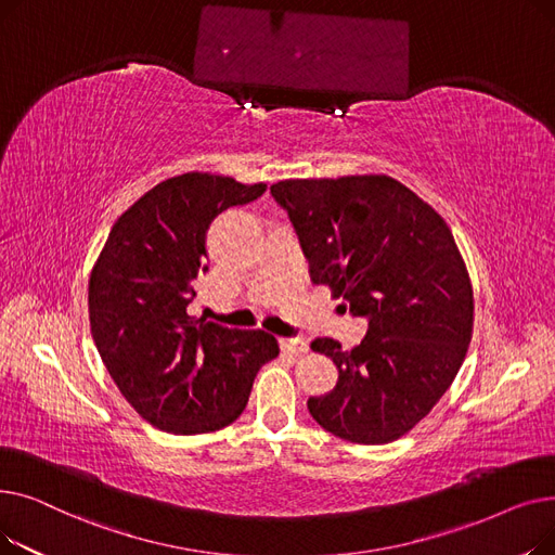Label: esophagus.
Listing matches in <instances>:
<instances>
[{
  "mask_svg": "<svg viewBox=\"0 0 555 555\" xmlns=\"http://www.w3.org/2000/svg\"><path fill=\"white\" fill-rule=\"evenodd\" d=\"M283 348L295 356H304L308 351V341L301 337H287V339H283Z\"/></svg>",
  "mask_w": 555,
  "mask_h": 555,
  "instance_id": "obj_1",
  "label": "esophagus"
}]
</instances>
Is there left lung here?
<instances>
[{
  "label": "left lung",
  "instance_id": "8db88e82",
  "mask_svg": "<svg viewBox=\"0 0 555 555\" xmlns=\"http://www.w3.org/2000/svg\"><path fill=\"white\" fill-rule=\"evenodd\" d=\"M270 191L312 283L369 322L351 351L328 337L310 344L339 371L331 393L308 398L312 418L351 443L400 439L450 389L473 337V285L450 227L387 175L285 180Z\"/></svg>",
  "mask_w": 555,
  "mask_h": 555
}]
</instances>
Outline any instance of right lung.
Wrapping results in <instances>:
<instances>
[{
	"mask_svg": "<svg viewBox=\"0 0 555 555\" xmlns=\"http://www.w3.org/2000/svg\"><path fill=\"white\" fill-rule=\"evenodd\" d=\"M266 189L211 172L170 178L114 222L92 270L90 326L101 360L137 414L164 431L227 427L243 414L258 369L279 356L266 331L186 312L209 270V224Z\"/></svg>",
	"mask_w": 555,
	"mask_h": 555,
	"instance_id": "1",
	"label": "right lung"
}]
</instances>
